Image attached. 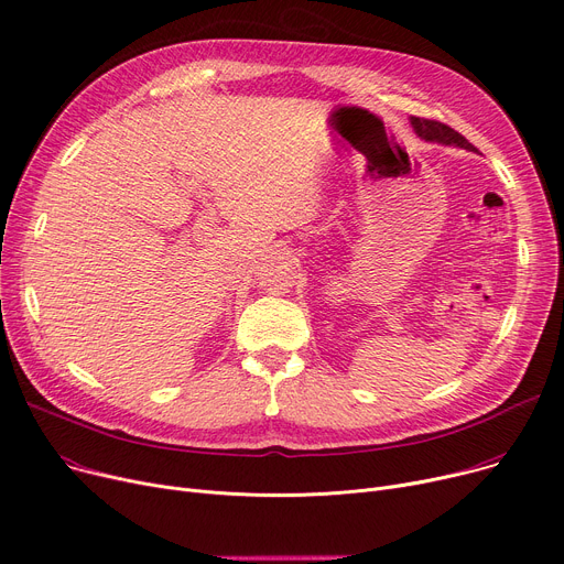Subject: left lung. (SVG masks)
I'll return each instance as SVG.
<instances>
[{
  "label": "left lung",
  "instance_id": "left-lung-1",
  "mask_svg": "<svg viewBox=\"0 0 564 564\" xmlns=\"http://www.w3.org/2000/svg\"><path fill=\"white\" fill-rule=\"evenodd\" d=\"M412 124L416 129V134L425 141H437V143H446V145H459L474 150V145L459 134V131L451 129L448 124L440 122V120H430V118H412Z\"/></svg>",
  "mask_w": 564,
  "mask_h": 564
}]
</instances>
